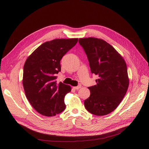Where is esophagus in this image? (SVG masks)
Returning a JSON list of instances; mask_svg holds the SVG:
<instances>
[{
    "label": "esophagus",
    "mask_w": 149,
    "mask_h": 149,
    "mask_svg": "<svg viewBox=\"0 0 149 149\" xmlns=\"http://www.w3.org/2000/svg\"><path fill=\"white\" fill-rule=\"evenodd\" d=\"M81 84H79V85H78L77 86H75V87H73V88H74V89H75V90H78V89H79L80 88H81Z\"/></svg>",
    "instance_id": "1"
}]
</instances>
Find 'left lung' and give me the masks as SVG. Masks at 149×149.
<instances>
[{"mask_svg":"<svg viewBox=\"0 0 149 149\" xmlns=\"http://www.w3.org/2000/svg\"><path fill=\"white\" fill-rule=\"evenodd\" d=\"M89 63L92 74L98 76L97 84L89 87L90 97L85 100L86 110L95 115L110 113L118 107L127 91V69L115 48L101 39L79 38Z\"/></svg>","mask_w":149,"mask_h":149,"instance_id":"obj_1","label":"left lung"}]
</instances>
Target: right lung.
<instances>
[{
  "mask_svg": "<svg viewBox=\"0 0 149 149\" xmlns=\"http://www.w3.org/2000/svg\"><path fill=\"white\" fill-rule=\"evenodd\" d=\"M78 42V38L55 39L46 42L31 54L23 67V86L26 97L35 110L52 116L63 111L65 96L70 86L57 83L60 60Z\"/></svg>",
  "mask_w": 149,
  "mask_h": 149,
  "instance_id": "add662e5",
  "label": "right lung"
}]
</instances>
